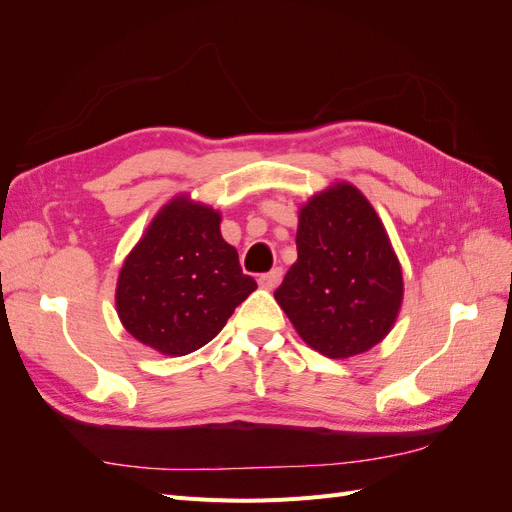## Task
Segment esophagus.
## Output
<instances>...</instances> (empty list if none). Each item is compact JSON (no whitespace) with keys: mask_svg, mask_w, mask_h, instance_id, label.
<instances>
[{"mask_svg":"<svg viewBox=\"0 0 512 512\" xmlns=\"http://www.w3.org/2000/svg\"><path fill=\"white\" fill-rule=\"evenodd\" d=\"M280 282H282V269H273V271L262 273V275L258 277V284H260L262 288H267V290H273Z\"/></svg>","mask_w":512,"mask_h":512,"instance_id":"1","label":"esophagus"}]
</instances>
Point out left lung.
Listing matches in <instances>:
<instances>
[{"label": "left lung", "mask_w": 512, "mask_h": 512, "mask_svg": "<svg viewBox=\"0 0 512 512\" xmlns=\"http://www.w3.org/2000/svg\"><path fill=\"white\" fill-rule=\"evenodd\" d=\"M297 254L275 301L303 342L329 359L380 344L399 314L404 277L369 200L346 181L309 198Z\"/></svg>", "instance_id": "left-lung-1"}]
</instances>
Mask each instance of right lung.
<instances>
[{"mask_svg": "<svg viewBox=\"0 0 512 512\" xmlns=\"http://www.w3.org/2000/svg\"><path fill=\"white\" fill-rule=\"evenodd\" d=\"M220 213L177 196L153 218L123 262L117 314L138 342L168 356L209 344L256 290L222 239Z\"/></svg>", "mask_w": 512, "mask_h": 512, "instance_id": "add662e5", "label": "right lung"}]
</instances>
